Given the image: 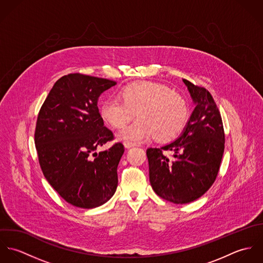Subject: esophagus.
<instances>
[{
    "label": "esophagus",
    "mask_w": 263,
    "mask_h": 263,
    "mask_svg": "<svg viewBox=\"0 0 263 263\" xmlns=\"http://www.w3.org/2000/svg\"><path fill=\"white\" fill-rule=\"evenodd\" d=\"M123 145H124V147H125L126 149L133 148V147H135V146H136V144H134V143H130V142H123Z\"/></svg>",
    "instance_id": "esophagus-1"
}]
</instances>
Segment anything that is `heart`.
I'll use <instances>...</instances> for the list:
<instances>
[{
  "instance_id": "heart-1",
  "label": "heart",
  "mask_w": 263,
  "mask_h": 263,
  "mask_svg": "<svg viewBox=\"0 0 263 263\" xmlns=\"http://www.w3.org/2000/svg\"><path fill=\"white\" fill-rule=\"evenodd\" d=\"M136 112L139 118L119 130V140L142 143L155 137L159 142H168L181 134L189 118L185 98L153 82L127 85L119 98L109 97L100 106L101 118L112 127H121Z\"/></svg>"
}]
</instances>
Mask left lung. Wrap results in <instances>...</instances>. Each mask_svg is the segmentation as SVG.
I'll list each match as a JSON object with an SVG mask.
<instances>
[{
	"mask_svg": "<svg viewBox=\"0 0 263 263\" xmlns=\"http://www.w3.org/2000/svg\"><path fill=\"white\" fill-rule=\"evenodd\" d=\"M183 83L195 105L183 133L170 144L147 150L152 188L177 204L191 202L210 189L225 149L223 121L213 96L185 79Z\"/></svg>",
	"mask_w": 263,
	"mask_h": 263,
	"instance_id": "obj_1",
	"label": "left lung"
}]
</instances>
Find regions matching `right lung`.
Instances as JSON below:
<instances>
[{
	"instance_id": "add662e5",
	"label": "right lung",
	"mask_w": 263,
	"mask_h": 263,
	"mask_svg": "<svg viewBox=\"0 0 263 263\" xmlns=\"http://www.w3.org/2000/svg\"><path fill=\"white\" fill-rule=\"evenodd\" d=\"M115 84L92 76H64L54 83L38 113L34 138L42 173L77 208L100 206L117 187L123 145L116 143L108 150L95 152L114 139L104 126L97 102Z\"/></svg>"
}]
</instances>
